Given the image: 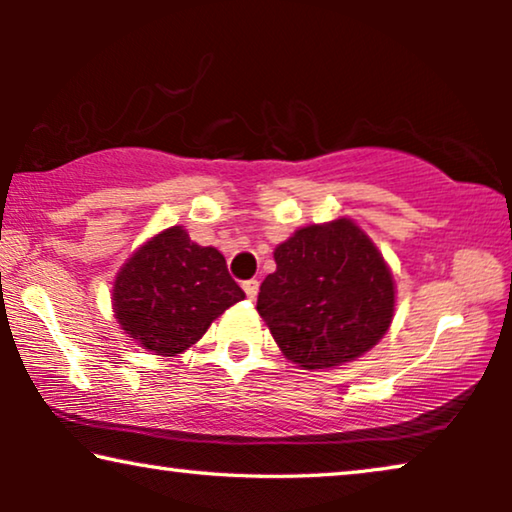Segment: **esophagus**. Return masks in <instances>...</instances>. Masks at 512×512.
I'll list each match as a JSON object with an SVG mask.
<instances>
[{"instance_id": "obj_1", "label": "esophagus", "mask_w": 512, "mask_h": 512, "mask_svg": "<svg viewBox=\"0 0 512 512\" xmlns=\"http://www.w3.org/2000/svg\"><path fill=\"white\" fill-rule=\"evenodd\" d=\"M242 289H244V293H247L249 300H256V296H258V279H247V282L242 284Z\"/></svg>"}]
</instances>
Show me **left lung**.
Here are the masks:
<instances>
[{"label": "left lung", "instance_id": "8db88e82", "mask_svg": "<svg viewBox=\"0 0 512 512\" xmlns=\"http://www.w3.org/2000/svg\"><path fill=\"white\" fill-rule=\"evenodd\" d=\"M256 310L286 359L305 370L359 359L387 333L396 286L389 265L352 219L314 223L275 249Z\"/></svg>", "mask_w": 512, "mask_h": 512}]
</instances>
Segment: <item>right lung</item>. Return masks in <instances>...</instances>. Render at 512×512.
Listing matches in <instances>:
<instances>
[{
	"label": "right lung",
	"instance_id": "add662e5",
	"mask_svg": "<svg viewBox=\"0 0 512 512\" xmlns=\"http://www.w3.org/2000/svg\"><path fill=\"white\" fill-rule=\"evenodd\" d=\"M242 298L221 251L195 244L181 226L144 242L118 270L111 291L128 338L158 356L186 352Z\"/></svg>",
	"mask_w": 512,
	"mask_h": 512
}]
</instances>
